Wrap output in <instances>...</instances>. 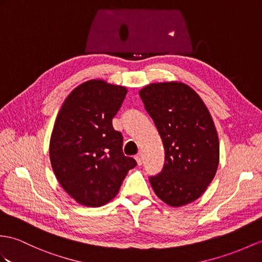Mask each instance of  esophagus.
Listing matches in <instances>:
<instances>
[{"label": "esophagus", "instance_id": "34e87169", "mask_svg": "<svg viewBox=\"0 0 262 262\" xmlns=\"http://www.w3.org/2000/svg\"><path fill=\"white\" fill-rule=\"evenodd\" d=\"M136 160L138 162V165H141L143 163V155L142 153H138L136 156Z\"/></svg>", "mask_w": 262, "mask_h": 262}]
</instances>
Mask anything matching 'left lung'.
Returning <instances> with one entry per match:
<instances>
[{
  "instance_id": "left-lung-1",
  "label": "left lung",
  "mask_w": 262,
  "mask_h": 262,
  "mask_svg": "<svg viewBox=\"0 0 262 262\" xmlns=\"http://www.w3.org/2000/svg\"><path fill=\"white\" fill-rule=\"evenodd\" d=\"M164 146V165L150 177L156 194L171 207L196 200L215 176L219 140L206 104L181 82L152 83L139 92Z\"/></svg>"
}]
</instances>
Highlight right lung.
<instances>
[{
    "instance_id": "obj_1",
    "label": "right lung",
    "mask_w": 262,
    "mask_h": 262,
    "mask_svg": "<svg viewBox=\"0 0 262 262\" xmlns=\"http://www.w3.org/2000/svg\"><path fill=\"white\" fill-rule=\"evenodd\" d=\"M127 90L90 80L68 95L50 141V160L61 187L86 207L111 201L137 161L122 152L123 137L112 119Z\"/></svg>"
}]
</instances>
